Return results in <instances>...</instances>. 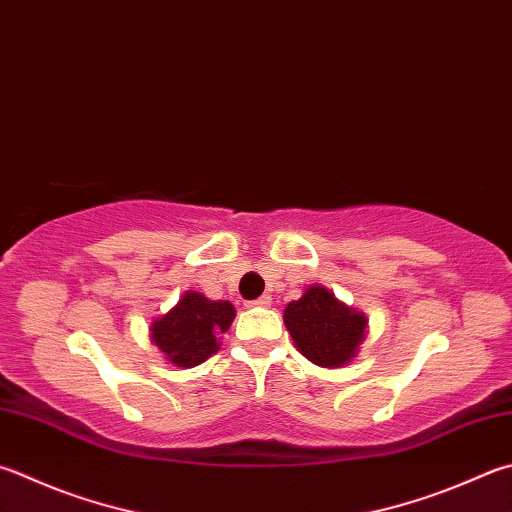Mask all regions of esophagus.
<instances>
[{
	"label": "esophagus",
	"mask_w": 512,
	"mask_h": 512,
	"mask_svg": "<svg viewBox=\"0 0 512 512\" xmlns=\"http://www.w3.org/2000/svg\"><path fill=\"white\" fill-rule=\"evenodd\" d=\"M249 305H252V307H269V305H272V296L263 294V296L256 298V301H252Z\"/></svg>",
	"instance_id": "34e87169"
}]
</instances>
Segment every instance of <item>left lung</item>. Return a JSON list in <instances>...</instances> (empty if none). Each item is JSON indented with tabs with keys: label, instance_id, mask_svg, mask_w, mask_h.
I'll return each instance as SVG.
<instances>
[{
	"label": "left lung",
	"instance_id": "left-lung-1",
	"mask_svg": "<svg viewBox=\"0 0 512 512\" xmlns=\"http://www.w3.org/2000/svg\"><path fill=\"white\" fill-rule=\"evenodd\" d=\"M283 321L298 352L321 368L350 363L368 332L365 314L341 303L323 285L307 287L298 301L287 303Z\"/></svg>",
	"mask_w": 512,
	"mask_h": 512
}]
</instances>
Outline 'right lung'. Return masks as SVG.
I'll list each match as a JSON object with an SVG mask.
<instances>
[{"instance_id":"right-lung-1","label":"right lung","mask_w":512,"mask_h":512,"mask_svg":"<svg viewBox=\"0 0 512 512\" xmlns=\"http://www.w3.org/2000/svg\"><path fill=\"white\" fill-rule=\"evenodd\" d=\"M236 310L229 301H209L185 292L176 307L151 323V341L178 368H194L218 352L220 334L229 330Z\"/></svg>"}]
</instances>
